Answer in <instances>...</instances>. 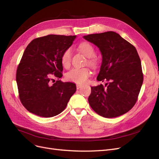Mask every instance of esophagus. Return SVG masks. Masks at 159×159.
<instances>
[{
	"label": "esophagus",
	"mask_w": 159,
	"mask_h": 159,
	"mask_svg": "<svg viewBox=\"0 0 159 159\" xmlns=\"http://www.w3.org/2000/svg\"><path fill=\"white\" fill-rule=\"evenodd\" d=\"M76 89H80V88H81V86H81L80 84H77L76 85Z\"/></svg>",
	"instance_id": "esophagus-1"
}]
</instances>
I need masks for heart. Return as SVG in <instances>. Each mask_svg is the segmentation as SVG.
I'll return each mask as SVG.
<instances>
[{
  "instance_id": "obj_1",
  "label": "heart",
  "mask_w": 159,
  "mask_h": 159,
  "mask_svg": "<svg viewBox=\"0 0 159 159\" xmlns=\"http://www.w3.org/2000/svg\"><path fill=\"white\" fill-rule=\"evenodd\" d=\"M78 49L87 57L86 63L92 67H96L98 64V61L94 57L95 49L93 46L88 42H81L79 45ZM61 61L65 68L67 69L70 66L71 61H72V53H71V49L70 48L64 51L63 54L61 55ZM90 75V70L88 67L73 68L66 73L65 78L66 80L72 82V83L83 84L88 80Z\"/></svg>"
}]
</instances>
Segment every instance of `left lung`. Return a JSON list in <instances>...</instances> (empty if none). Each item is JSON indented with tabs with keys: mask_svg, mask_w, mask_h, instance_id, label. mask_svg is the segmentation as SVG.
<instances>
[{
	"mask_svg": "<svg viewBox=\"0 0 159 159\" xmlns=\"http://www.w3.org/2000/svg\"><path fill=\"white\" fill-rule=\"evenodd\" d=\"M100 50L102 62L98 81L91 87L89 102L98 115L111 118L121 116L134 106L143 81L139 56L135 48L114 32L84 36Z\"/></svg>",
	"mask_w": 159,
	"mask_h": 159,
	"instance_id": "8db88e82",
	"label": "left lung"
}]
</instances>
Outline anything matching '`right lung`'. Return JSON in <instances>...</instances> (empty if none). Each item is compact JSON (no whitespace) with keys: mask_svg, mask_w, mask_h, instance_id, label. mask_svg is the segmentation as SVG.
<instances>
[{"mask_svg":"<svg viewBox=\"0 0 159 159\" xmlns=\"http://www.w3.org/2000/svg\"><path fill=\"white\" fill-rule=\"evenodd\" d=\"M75 38L48 35L33 39L25 48L16 78L20 102L31 113L44 117L57 116L76 92L75 84L59 80L63 76L61 55ZM53 77L58 80L53 82Z\"/></svg>","mask_w":159,"mask_h":159,"instance_id":"1","label":"right lung"}]
</instances>
